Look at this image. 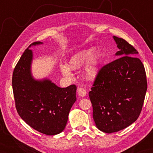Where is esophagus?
<instances>
[{"label": "esophagus", "instance_id": "esophagus-1", "mask_svg": "<svg viewBox=\"0 0 153 153\" xmlns=\"http://www.w3.org/2000/svg\"><path fill=\"white\" fill-rule=\"evenodd\" d=\"M77 93H78L79 96L82 97H85L87 95L86 90L83 88V87H78V88H77Z\"/></svg>", "mask_w": 153, "mask_h": 153}]
</instances>
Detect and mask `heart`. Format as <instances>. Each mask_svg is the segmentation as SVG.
Listing matches in <instances>:
<instances>
[{"label": "heart", "instance_id": "b5f03b06", "mask_svg": "<svg viewBox=\"0 0 153 153\" xmlns=\"http://www.w3.org/2000/svg\"><path fill=\"white\" fill-rule=\"evenodd\" d=\"M93 50L87 49L79 51V53L74 54L71 58L69 62V67L71 70H77L82 68L91 56ZM100 59V54L99 52H96L90 58L88 64L85 70V76L88 79H94L98 74L99 71V64ZM69 68L62 66L60 68L61 72L64 76L70 77L71 76V71Z\"/></svg>", "mask_w": 153, "mask_h": 153}]
</instances>
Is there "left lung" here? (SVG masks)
Wrapping results in <instances>:
<instances>
[{
    "instance_id": "8db88e82",
    "label": "left lung",
    "mask_w": 153,
    "mask_h": 153,
    "mask_svg": "<svg viewBox=\"0 0 153 153\" xmlns=\"http://www.w3.org/2000/svg\"><path fill=\"white\" fill-rule=\"evenodd\" d=\"M113 37L120 49L118 58L100 68L89 92L97 128L107 134L137 120L147 89L144 65L135 56L137 51L123 39Z\"/></svg>"
}]
</instances>
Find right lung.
<instances>
[{
	"label": "right lung",
	"mask_w": 153,
	"mask_h": 153,
	"mask_svg": "<svg viewBox=\"0 0 153 153\" xmlns=\"http://www.w3.org/2000/svg\"><path fill=\"white\" fill-rule=\"evenodd\" d=\"M41 43L34 42L30 46ZM32 57V51L27 48L13 71L16 108L32 128L43 134L56 135L66 126L70 110L76 100L77 87L71 85L61 88L48 79H33L30 70Z\"/></svg>",
	"instance_id": "obj_1"
}]
</instances>
